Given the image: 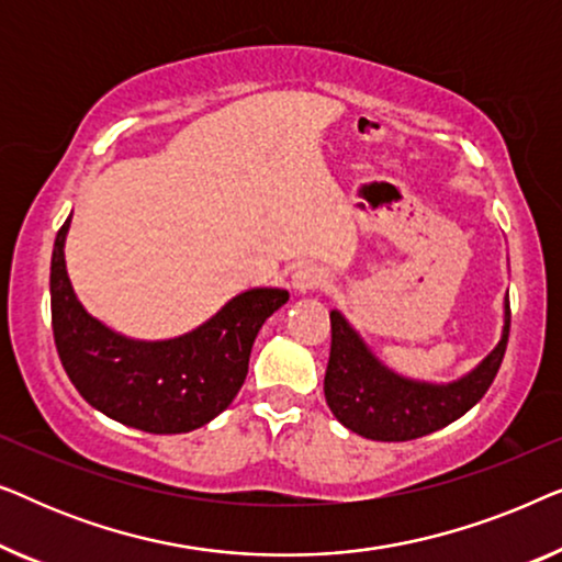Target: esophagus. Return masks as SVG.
<instances>
[{
    "mask_svg": "<svg viewBox=\"0 0 562 562\" xmlns=\"http://www.w3.org/2000/svg\"><path fill=\"white\" fill-rule=\"evenodd\" d=\"M322 283H325V273H322V268H317L314 263H304L294 268V273H291V286L299 294H310V291L319 289Z\"/></svg>",
    "mask_w": 562,
    "mask_h": 562,
    "instance_id": "34e87169",
    "label": "esophagus"
}]
</instances>
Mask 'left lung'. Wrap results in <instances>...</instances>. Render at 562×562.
Masks as SVG:
<instances>
[{"label": "left lung", "instance_id": "obj_1", "mask_svg": "<svg viewBox=\"0 0 562 562\" xmlns=\"http://www.w3.org/2000/svg\"><path fill=\"white\" fill-rule=\"evenodd\" d=\"M333 348L325 373V398L340 425L368 440H417L473 409L494 383L509 340V294L504 299L502 340L473 371L450 383H429L383 366L342 312H329Z\"/></svg>", "mask_w": 562, "mask_h": 562}]
</instances>
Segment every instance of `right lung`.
<instances>
[{
    "label": "right lung",
    "mask_w": 562,
    "mask_h": 562,
    "mask_svg": "<svg viewBox=\"0 0 562 562\" xmlns=\"http://www.w3.org/2000/svg\"><path fill=\"white\" fill-rule=\"evenodd\" d=\"M50 258V314L58 358L87 402L120 425L153 435L204 427L233 404L248 375L258 329L289 302L283 289H248L179 337L135 340L83 310L66 271V235Z\"/></svg>",
    "instance_id": "right-lung-1"
}]
</instances>
